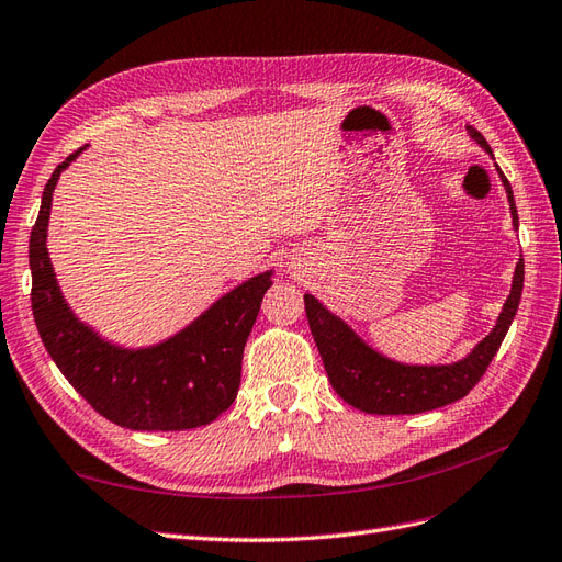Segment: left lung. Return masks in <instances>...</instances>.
<instances>
[{
    "instance_id": "1",
    "label": "left lung",
    "mask_w": 562,
    "mask_h": 562,
    "mask_svg": "<svg viewBox=\"0 0 562 562\" xmlns=\"http://www.w3.org/2000/svg\"><path fill=\"white\" fill-rule=\"evenodd\" d=\"M471 138L480 143L490 155L485 136L473 126H467ZM502 183L508 195V206L513 216V226L518 231V210L513 200V190L506 176L502 173ZM525 280L522 259L513 272L510 294L496 319L494 329L480 341L467 358L452 364H403L374 348L367 346L360 336L352 331L341 317L329 313L313 294H303L306 301V315L317 344L319 358L325 362L331 389L339 393L348 405L367 414H419L428 409H438L450 403H457L475 383L483 379L492 358L499 350L504 336L516 317Z\"/></svg>"
}]
</instances>
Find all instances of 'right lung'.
Listing matches in <instances>:
<instances>
[{
    "label": "right lung",
    "instance_id": "add662e5",
    "mask_svg": "<svg viewBox=\"0 0 562 562\" xmlns=\"http://www.w3.org/2000/svg\"><path fill=\"white\" fill-rule=\"evenodd\" d=\"M79 153L82 148L54 169L30 233V299L42 344L72 389L112 424L132 430L212 424L237 397L245 344L272 270L235 286L162 344L132 350L101 339L63 299L46 251L54 188Z\"/></svg>",
    "mask_w": 562,
    "mask_h": 562
}]
</instances>
